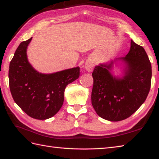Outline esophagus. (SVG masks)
Here are the masks:
<instances>
[{
	"instance_id": "obj_1",
	"label": "esophagus",
	"mask_w": 159,
	"mask_h": 159,
	"mask_svg": "<svg viewBox=\"0 0 159 159\" xmlns=\"http://www.w3.org/2000/svg\"><path fill=\"white\" fill-rule=\"evenodd\" d=\"M94 67V62L92 60L87 61L85 63V70L88 72H92Z\"/></svg>"
}]
</instances>
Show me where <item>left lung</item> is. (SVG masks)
Returning a JSON list of instances; mask_svg holds the SVG:
<instances>
[{
	"label": "left lung",
	"mask_w": 159,
	"mask_h": 159,
	"mask_svg": "<svg viewBox=\"0 0 159 159\" xmlns=\"http://www.w3.org/2000/svg\"><path fill=\"white\" fill-rule=\"evenodd\" d=\"M117 60L126 65L121 78L110 73ZM92 76L93 109L103 119L118 121L129 117L146 100L151 86V63L143 47L131 40L126 57L96 66Z\"/></svg>",
	"instance_id": "obj_1"
}]
</instances>
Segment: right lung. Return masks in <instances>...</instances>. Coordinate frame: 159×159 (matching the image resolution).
Masks as SVG:
<instances>
[{"label": "right lung", "mask_w": 159, "mask_h": 159, "mask_svg": "<svg viewBox=\"0 0 159 159\" xmlns=\"http://www.w3.org/2000/svg\"><path fill=\"white\" fill-rule=\"evenodd\" d=\"M32 38L22 42L9 64V88L13 100L29 116L37 120L53 117L64 100L68 84L80 76V67L52 74H42L29 63L26 49Z\"/></svg>", "instance_id": "1"}]
</instances>
